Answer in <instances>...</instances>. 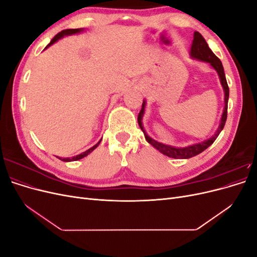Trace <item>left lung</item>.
Wrapping results in <instances>:
<instances>
[{
	"instance_id": "obj_1",
	"label": "left lung",
	"mask_w": 257,
	"mask_h": 257,
	"mask_svg": "<svg viewBox=\"0 0 257 257\" xmlns=\"http://www.w3.org/2000/svg\"><path fill=\"white\" fill-rule=\"evenodd\" d=\"M190 54H191V57L194 59L203 61V62H207V63H209L215 69L217 75H219V77H220V81H221V84H222L223 90H224L225 106H224V110L222 113V118L220 121L219 128L216 130L215 134L212 137L206 139V141H204L203 143H198V144L188 146L184 148H177V147L159 143L157 141H154V139H152L150 136H148V134L146 133V131L143 126V122H142L144 113H145V107H146V100H144L142 110L138 114V124H139V126H141L142 131L144 132L146 141L150 145H152L155 149H158L161 153H163L164 155H167V157H169V158H173V159H190V158L195 157V155L205 151L208 147H210L214 143L217 136H219V134L221 133V131L223 130V127L225 125V122H226V118H227V104H228L229 89H228L226 78H225L222 62L211 51V49L209 48V46H208L207 42L205 41V38L199 32L194 33V40L192 43Z\"/></svg>"
}]
</instances>
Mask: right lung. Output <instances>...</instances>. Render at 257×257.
Masks as SVG:
<instances>
[{
    "label": "right lung",
    "mask_w": 257,
    "mask_h": 257,
    "mask_svg": "<svg viewBox=\"0 0 257 257\" xmlns=\"http://www.w3.org/2000/svg\"><path fill=\"white\" fill-rule=\"evenodd\" d=\"M83 29H67V30H63V31H61L60 33H58L56 36H54L52 40H51V42L47 45V47L46 48H48L49 46H51L52 44H54L56 42H58L60 38H62V37H64V36H66V35H73V34H77V33H79V32H81ZM45 48V49H46ZM100 141H102V139H100ZM100 141L95 145V146H93L92 148H90V149H88L87 151H84V152H82V153H80V154H78V155H76V157H73L72 159H69V158H65V159H62V158H59V157H57L58 159H60L61 161H63V162H73V161H78V160H80V159H82V158H84V157H87L88 154H90L93 150L95 149V148L99 145V143H100Z\"/></svg>",
    "instance_id": "1"
}]
</instances>
